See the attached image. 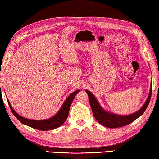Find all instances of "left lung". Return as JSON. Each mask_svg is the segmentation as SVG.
I'll return each instance as SVG.
<instances>
[{"instance_id": "obj_1", "label": "left lung", "mask_w": 159, "mask_h": 159, "mask_svg": "<svg viewBox=\"0 0 159 159\" xmlns=\"http://www.w3.org/2000/svg\"><path fill=\"white\" fill-rule=\"evenodd\" d=\"M150 86V93L145 104L137 112L129 114V115H118V114L106 111L99 105V102L94 96V95L91 93L89 91H85L88 94L89 100L91 108L95 119L98 120L99 124H101L103 126L113 129L123 127L125 126V125L130 124L133 121L137 119L138 117L142 115L149 104L151 95H152V84H151Z\"/></svg>"}]
</instances>
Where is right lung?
<instances>
[{
	"instance_id": "1",
	"label": "right lung",
	"mask_w": 159,
	"mask_h": 159,
	"mask_svg": "<svg viewBox=\"0 0 159 159\" xmlns=\"http://www.w3.org/2000/svg\"><path fill=\"white\" fill-rule=\"evenodd\" d=\"M79 91H80V90L79 89L74 91L73 93L70 95L67 98V99H66V101L64 102V104H63L61 108L55 115H54L53 117L50 118V119L45 120H32L25 119V118L20 116V114H18L16 111H15L9 100H7V102H8L9 106L11 110L12 113L21 123L38 130L49 131L55 129L60 127L66 121V119L68 118L70 108L73 99L75 98V95L78 93Z\"/></svg>"
}]
</instances>
